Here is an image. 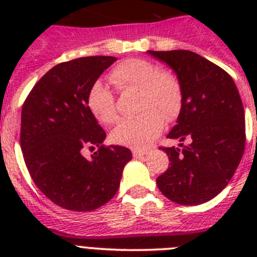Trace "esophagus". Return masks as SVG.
<instances>
[{
	"label": "esophagus",
	"instance_id": "esophagus-1",
	"mask_svg": "<svg viewBox=\"0 0 257 257\" xmlns=\"http://www.w3.org/2000/svg\"><path fill=\"white\" fill-rule=\"evenodd\" d=\"M148 154V152L147 151H140V149H133V156L135 157V158H142V157L147 156Z\"/></svg>",
	"mask_w": 257,
	"mask_h": 257
}]
</instances>
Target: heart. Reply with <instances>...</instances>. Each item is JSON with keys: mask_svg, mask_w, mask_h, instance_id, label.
Masks as SVG:
<instances>
[{"mask_svg": "<svg viewBox=\"0 0 257 257\" xmlns=\"http://www.w3.org/2000/svg\"><path fill=\"white\" fill-rule=\"evenodd\" d=\"M109 81L118 90H139V110L134 118L119 122L112 133L115 144L144 149L160 135L165 119L171 121L179 114L183 92L179 79L170 72L160 70L145 59H126L115 65ZM87 106L91 114L103 124L117 121L114 95L101 81L91 85L87 92Z\"/></svg>", "mask_w": 257, "mask_h": 257, "instance_id": "1", "label": "heart"}]
</instances>
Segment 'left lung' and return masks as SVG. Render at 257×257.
I'll return each instance as SVG.
<instances>
[{
    "label": "left lung",
    "instance_id": "obj_1",
    "mask_svg": "<svg viewBox=\"0 0 257 257\" xmlns=\"http://www.w3.org/2000/svg\"><path fill=\"white\" fill-rule=\"evenodd\" d=\"M147 54L165 63L183 92L180 113L167 138L189 140L163 148L171 161L157 178L165 197L179 205H201L228 185L246 143L244 109L234 81L225 70L188 50Z\"/></svg>",
    "mask_w": 257,
    "mask_h": 257
}]
</instances>
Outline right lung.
I'll list each match as a JSON object with an SVG mask.
<instances>
[{
    "label": "right lung",
    "instance_id": "obj_1",
    "mask_svg": "<svg viewBox=\"0 0 257 257\" xmlns=\"http://www.w3.org/2000/svg\"><path fill=\"white\" fill-rule=\"evenodd\" d=\"M114 56H87L60 63L32 88L22 109L20 147L38 189L65 210L86 212L105 205L119 188L133 154L104 147L105 131L87 106V92ZM98 151L87 160L85 148Z\"/></svg>",
    "mask_w": 257,
    "mask_h": 257
}]
</instances>
